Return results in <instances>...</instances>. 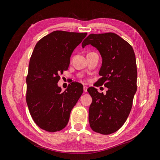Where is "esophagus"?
Here are the masks:
<instances>
[{
    "instance_id": "1",
    "label": "esophagus",
    "mask_w": 160,
    "mask_h": 160,
    "mask_svg": "<svg viewBox=\"0 0 160 160\" xmlns=\"http://www.w3.org/2000/svg\"><path fill=\"white\" fill-rule=\"evenodd\" d=\"M88 87H87V86H84L83 87V90H84V92H87V91H88Z\"/></svg>"
}]
</instances>
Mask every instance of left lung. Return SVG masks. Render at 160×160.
Listing matches in <instances>:
<instances>
[{"label": "left lung", "instance_id": "1", "mask_svg": "<svg viewBox=\"0 0 160 160\" xmlns=\"http://www.w3.org/2000/svg\"><path fill=\"white\" fill-rule=\"evenodd\" d=\"M91 45L102 57L97 83L108 88L106 94L91 87L92 98L89 122L94 132L109 135L117 132L127 120L137 91V65L132 47L117 34H90L82 47Z\"/></svg>", "mask_w": 160, "mask_h": 160}]
</instances>
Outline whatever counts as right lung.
I'll return each instance as SVG.
<instances>
[{"mask_svg":"<svg viewBox=\"0 0 160 160\" xmlns=\"http://www.w3.org/2000/svg\"><path fill=\"white\" fill-rule=\"evenodd\" d=\"M87 32L55 31L36 44L27 76V103L35 123L47 132L65 128L72 109L83 93V85L72 82L64 92L57 85L68 69L72 51Z\"/></svg>","mask_w":160,"mask_h":160,"instance_id":"right-lung-1","label":"right lung"}]
</instances>
